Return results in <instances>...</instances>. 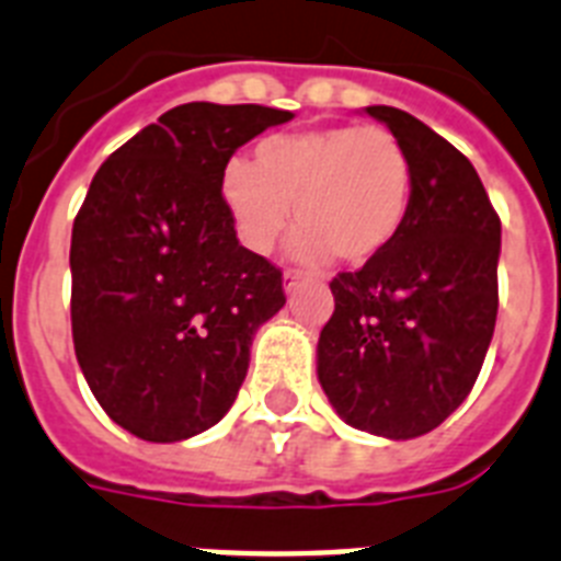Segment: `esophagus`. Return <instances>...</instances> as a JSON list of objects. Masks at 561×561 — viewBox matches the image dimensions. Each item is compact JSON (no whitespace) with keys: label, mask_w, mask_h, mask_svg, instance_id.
<instances>
[{"label":"esophagus","mask_w":561,"mask_h":561,"mask_svg":"<svg viewBox=\"0 0 561 561\" xmlns=\"http://www.w3.org/2000/svg\"><path fill=\"white\" fill-rule=\"evenodd\" d=\"M300 284H304V275H298V272H286V275H284L286 295H291V291H298Z\"/></svg>","instance_id":"34e87169"}]
</instances>
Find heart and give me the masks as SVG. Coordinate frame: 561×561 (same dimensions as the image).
Here are the masks:
<instances>
[{
  "label": "heart",
  "instance_id": "b5f03b06",
  "mask_svg": "<svg viewBox=\"0 0 561 561\" xmlns=\"http://www.w3.org/2000/svg\"><path fill=\"white\" fill-rule=\"evenodd\" d=\"M413 188V157L381 125L272 134L254 146L252 165L231 160L220 178L231 226L254 254H270L295 217L300 231L291 254L298 261L323 263L337 254L353 266L396 243Z\"/></svg>",
  "mask_w": 561,
  "mask_h": 561
}]
</instances>
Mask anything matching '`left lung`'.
<instances>
[{
    "label": "left lung",
    "instance_id": "8db88e82",
    "mask_svg": "<svg viewBox=\"0 0 561 561\" xmlns=\"http://www.w3.org/2000/svg\"><path fill=\"white\" fill-rule=\"evenodd\" d=\"M367 114L413 157V208L381 257L332 277L318 381L350 427L401 442L473 390L496 327L502 224L456 146L401 108Z\"/></svg>",
    "mask_w": 561,
    "mask_h": 561
}]
</instances>
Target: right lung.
Masks as SVG:
<instances>
[{
  "label": "right lung",
  "mask_w": 561,
  "mask_h": 561,
  "mask_svg": "<svg viewBox=\"0 0 561 561\" xmlns=\"http://www.w3.org/2000/svg\"><path fill=\"white\" fill-rule=\"evenodd\" d=\"M291 111L186 103L119 146L71 231L73 353L111 421L183 442L229 413L284 277L240 247L220 197L231 154Z\"/></svg>",
  "instance_id": "obj_1"
}]
</instances>
